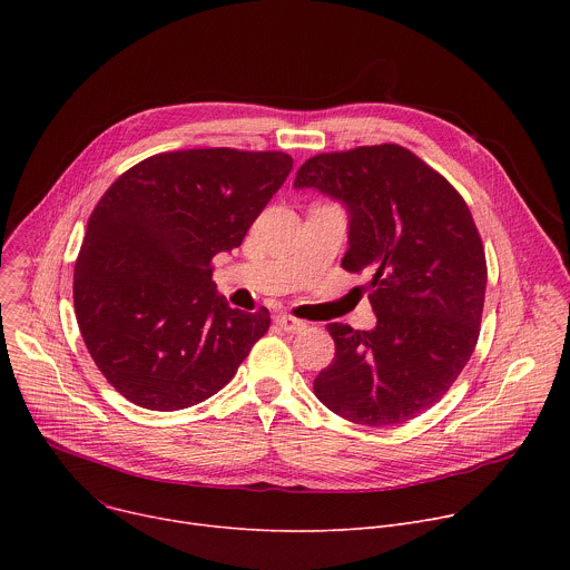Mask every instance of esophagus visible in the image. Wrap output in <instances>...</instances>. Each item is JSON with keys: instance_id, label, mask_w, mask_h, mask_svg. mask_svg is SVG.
<instances>
[{"instance_id": "obj_1", "label": "esophagus", "mask_w": 570, "mask_h": 570, "mask_svg": "<svg viewBox=\"0 0 570 570\" xmlns=\"http://www.w3.org/2000/svg\"><path fill=\"white\" fill-rule=\"evenodd\" d=\"M275 322L279 324V327L286 332V334H299L306 330V322L293 317V315H277Z\"/></svg>"}]
</instances>
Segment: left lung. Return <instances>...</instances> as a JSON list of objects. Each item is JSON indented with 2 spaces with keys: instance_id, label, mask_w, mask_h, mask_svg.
<instances>
[{
  "instance_id": "1",
  "label": "left lung",
  "mask_w": 570,
  "mask_h": 570,
  "mask_svg": "<svg viewBox=\"0 0 570 570\" xmlns=\"http://www.w3.org/2000/svg\"><path fill=\"white\" fill-rule=\"evenodd\" d=\"M293 187L347 209L343 268L370 275L376 315L370 332L327 324L336 358L315 376V396L363 426L422 415L458 379L480 334L487 264L466 203L396 144L315 155Z\"/></svg>"
}]
</instances>
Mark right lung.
Segmentation results:
<instances>
[{
  "mask_svg": "<svg viewBox=\"0 0 570 570\" xmlns=\"http://www.w3.org/2000/svg\"><path fill=\"white\" fill-rule=\"evenodd\" d=\"M293 169L286 153L191 148L146 157L95 207L73 268V311L108 383L148 411L216 394L268 332L232 308L212 259L232 253Z\"/></svg>",
  "mask_w": 570,
  "mask_h": 570,
  "instance_id": "add662e5",
  "label": "right lung"
}]
</instances>
